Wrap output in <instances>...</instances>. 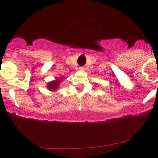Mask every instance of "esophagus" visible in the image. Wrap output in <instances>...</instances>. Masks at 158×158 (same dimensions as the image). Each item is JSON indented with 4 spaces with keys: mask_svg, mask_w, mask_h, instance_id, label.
Segmentation results:
<instances>
[{
    "mask_svg": "<svg viewBox=\"0 0 158 158\" xmlns=\"http://www.w3.org/2000/svg\"><path fill=\"white\" fill-rule=\"evenodd\" d=\"M79 69H83V67H79Z\"/></svg>",
    "mask_w": 158,
    "mask_h": 158,
    "instance_id": "1",
    "label": "esophagus"
}]
</instances>
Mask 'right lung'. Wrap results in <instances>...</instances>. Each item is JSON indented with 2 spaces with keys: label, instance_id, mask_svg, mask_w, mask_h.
<instances>
[{
  "label": "right lung",
  "instance_id": "1",
  "mask_svg": "<svg viewBox=\"0 0 158 158\" xmlns=\"http://www.w3.org/2000/svg\"><path fill=\"white\" fill-rule=\"evenodd\" d=\"M61 81H62L61 78L57 79L56 80L52 81V82L49 83L48 85H47V87H48L49 89H50V90H56V89L58 88L59 85H60V82H61Z\"/></svg>",
  "mask_w": 158,
  "mask_h": 158
}]
</instances>
